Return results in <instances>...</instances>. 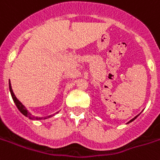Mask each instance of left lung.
Listing matches in <instances>:
<instances>
[{
  "mask_svg": "<svg viewBox=\"0 0 160 160\" xmlns=\"http://www.w3.org/2000/svg\"><path fill=\"white\" fill-rule=\"evenodd\" d=\"M136 117H137V116H136ZM136 117H135V118H136ZM135 118H133V119H132V120H130L129 122H131V121H133V120H134V119H135Z\"/></svg>",
  "mask_w": 160,
  "mask_h": 160,
  "instance_id": "left-lung-1",
  "label": "left lung"
}]
</instances>
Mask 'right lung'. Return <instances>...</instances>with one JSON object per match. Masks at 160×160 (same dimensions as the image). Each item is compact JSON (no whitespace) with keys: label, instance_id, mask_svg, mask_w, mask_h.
<instances>
[{"label":"right lung","instance_id":"right-lung-1","mask_svg":"<svg viewBox=\"0 0 160 160\" xmlns=\"http://www.w3.org/2000/svg\"><path fill=\"white\" fill-rule=\"evenodd\" d=\"M8 87H9V91H10V94H11V97H12V99H13V101H14L15 104L17 105V107L18 109L20 111V112L22 113L23 115H25V117H28V118H30V119H35V120H40V119H45V118H50V117H52L53 115H49V116H48V117H45V118H42V117H40V118H38V117H34V116H32V114H31L27 110H26V108L24 106V104L22 103V102H20L19 100L15 96L14 92L12 90V88H11V84H10V81H8Z\"/></svg>","mask_w":160,"mask_h":160}]
</instances>
